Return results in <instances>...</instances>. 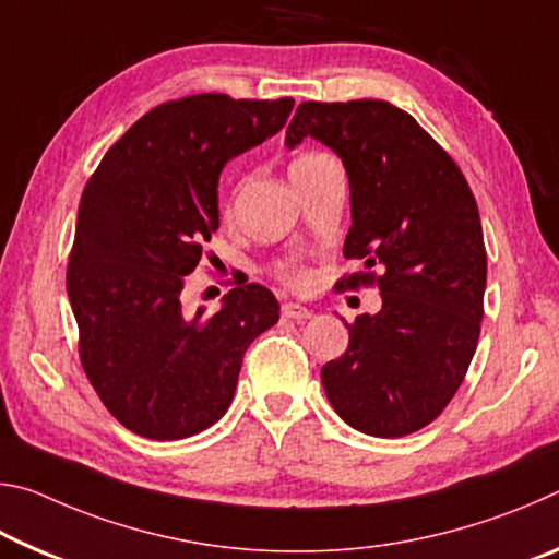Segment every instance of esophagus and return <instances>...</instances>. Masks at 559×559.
Returning a JSON list of instances; mask_svg holds the SVG:
<instances>
[{
  "instance_id": "34e87169",
  "label": "esophagus",
  "mask_w": 559,
  "mask_h": 559,
  "mask_svg": "<svg viewBox=\"0 0 559 559\" xmlns=\"http://www.w3.org/2000/svg\"><path fill=\"white\" fill-rule=\"evenodd\" d=\"M281 316L283 318H290V320H308L310 316H313V310H308L306 306H300V302H283Z\"/></svg>"
}]
</instances>
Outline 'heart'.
<instances>
[{
	"mask_svg": "<svg viewBox=\"0 0 559 559\" xmlns=\"http://www.w3.org/2000/svg\"><path fill=\"white\" fill-rule=\"evenodd\" d=\"M323 157L325 155L318 153V150H308V153H302V155H298L296 159H293L290 173H296V169L313 165V163H318V159H323ZM278 276L283 278V283H288L290 288H300V286H306V283H308V273L302 271L300 266H296V263H281Z\"/></svg>",
	"mask_w": 559,
	"mask_h": 559,
	"instance_id": "b5f03b06",
	"label": "heart"
}]
</instances>
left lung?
I'll return each instance as SVG.
<instances>
[{
    "mask_svg": "<svg viewBox=\"0 0 559 559\" xmlns=\"http://www.w3.org/2000/svg\"><path fill=\"white\" fill-rule=\"evenodd\" d=\"M308 135L335 150L349 179L343 253L365 271L340 278L337 290L382 293L380 313L345 323L349 345L320 380L353 429L406 437L447 409L476 353L486 290L478 206L447 150L392 103L306 100L286 145Z\"/></svg>",
    "mask_w": 559,
    "mask_h": 559,
    "instance_id": "obj_1",
    "label": "left lung"
}]
</instances>
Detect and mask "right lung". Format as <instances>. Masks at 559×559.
<instances>
[{
  "instance_id": "obj_1",
  "label": "right lung",
  "mask_w": 559,
  "mask_h": 559,
  "mask_svg": "<svg viewBox=\"0 0 559 559\" xmlns=\"http://www.w3.org/2000/svg\"><path fill=\"white\" fill-rule=\"evenodd\" d=\"M293 98L200 93L159 103L83 189L66 290L93 390L132 433L194 437L234 400L243 353L278 323V300L236 283L219 313L189 316L182 288L219 229L224 165L286 126Z\"/></svg>"
}]
</instances>
